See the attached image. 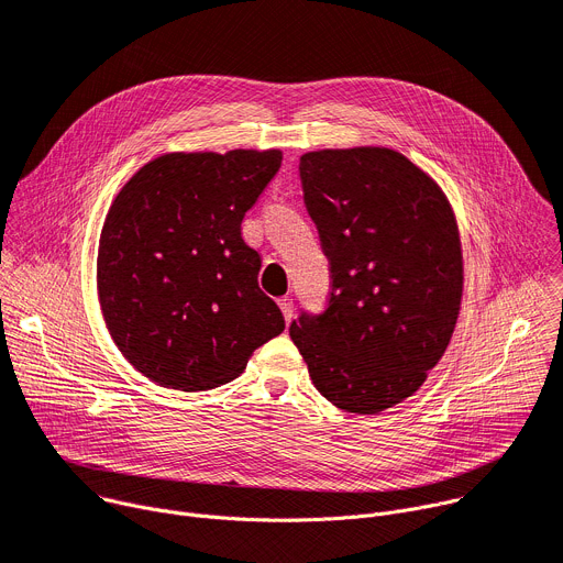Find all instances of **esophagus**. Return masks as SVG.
<instances>
[{
	"label": "esophagus",
	"instance_id": "obj_1",
	"mask_svg": "<svg viewBox=\"0 0 563 563\" xmlns=\"http://www.w3.org/2000/svg\"><path fill=\"white\" fill-rule=\"evenodd\" d=\"M278 305H280V312L285 317V321L291 323V319H294V300L289 296H283V298H278Z\"/></svg>",
	"mask_w": 563,
	"mask_h": 563
}]
</instances>
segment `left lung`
Wrapping results in <instances>:
<instances>
[{"instance_id": "1", "label": "left lung", "mask_w": 563, "mask_h": 563, "mask_svg": "<svg viewBox=\"0 0 563 563\" xmlns=\"http://www.w3.org/2000/svg\"><path fill=\"white\" fill-rule=\"evenodd\" d=\"M298 170L332 289L289 336L328 401L375 416L411 397L451 341L463 300L455 216L442 188L390 147L305 152Z\"/></svg>"}]
</instances>
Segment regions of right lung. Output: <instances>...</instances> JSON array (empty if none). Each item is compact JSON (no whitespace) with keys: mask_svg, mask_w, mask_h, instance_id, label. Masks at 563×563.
<instances>
[{"mask_svg":"<svg viewBox=\"0 0 563 563\" xmlns=\"http://www.w3.org/2000/svg\"><path fill=\"white\" fill-rule=\"evenodd\" d=\"M280 162V150L170 152L112 201L98 300L117 347L147 379L188 393L222 386L285 330L240 229Z\"/></svg>","mask_w":563,"mask_h":563,"instance_id":"add662e5","label":"right lung"}]
</instances>
